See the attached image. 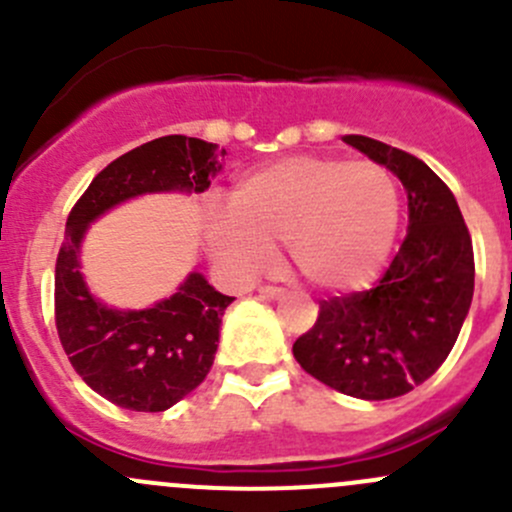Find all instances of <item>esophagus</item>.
<instances>
[{"label": "esophagus", "mask_w": 512, "mask_h": 512, "mask_svg": "<svg viewBox=\"0 0 512 512\" xmlns=\"http://www.w3.org/2000/svg\"><path fill=\"white\" fill-rule=\"evenodd\" d=\"M260 294H262V297H267V299H277V297H282V294H285V289L275 287V285H262Z\"/></svg>", "instance_id": "34e87169"}]
</instances>
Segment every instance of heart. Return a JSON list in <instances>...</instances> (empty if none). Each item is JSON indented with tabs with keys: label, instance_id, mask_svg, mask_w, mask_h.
Returning a JSON list of instances; mask_svg holds the SVG:
<instances>
[{
	"label": "heart",
	"instance_id": "1",
	"mask_svg": "<svg viewBox=\"0 0 512 512\" xmlns=\"http://www.w3.org/2000/svg\"><path fill=\"white\" fill-rule=\"evenodd\" d=\"M227 208H210L203 230L230 275H260L287 242L309 285L344 292L379 275L399 230L401 193L374 160L294 156L237 180Z\"/></svg>",
	"mask_w": 512,
	"mask_h": 512
}]
</instances>
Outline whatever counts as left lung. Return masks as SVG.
Instances as JSON below:
<instances>
[{"instance_id": "8db88e82", "label": "left lung", "mask_w": 512, "mask_h": 512, "mask_svg": "<svg viewBox=\"0 0 512 512\" xmlns=\"http://www.w3.org/2000/svg\"><path fill=\"white\" fill-rule=\"evenodd\" d=\"M344 141L399 175L409 232L374 287L319 302L317 322L292 352L309 376L342 394L396 399L436 374L461 334L476 280L471 232L423 160L366 136Z\"/></svg>"}]
</instances>
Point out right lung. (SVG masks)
<instances>
[{"label":"right lung","instance_id":"right-lung-1","mask_svg":"<svg viewBox=\"0 0 512 512\" xmlns=\"http://www.w3.org/2000/svg\"><path fill=\"white\" fill-rule=\"evenodd\" d=\"M225 148L188 136H163L123 153L91 180L66 220L56 257L54 319L76 374L111 404L165 411L203 384L218 352L220 322L235 297L193 272L173 297L141 312H116L89 294L79 272L86 227L113 205L156 190L203 193Z\"/></svg>","mask_w":512,"mask_h":512}]
</instances>
